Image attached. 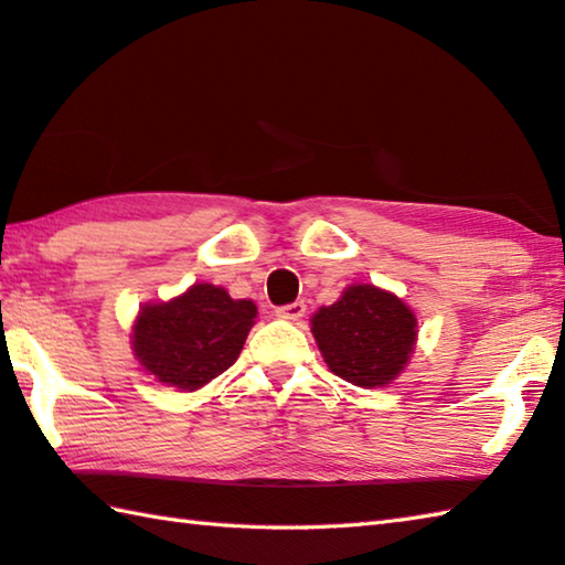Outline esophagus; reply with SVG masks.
Wrapping results in <instances>:
<instances>
[{"mask_svg": "<svg viewBox=\"0 0 565 565\" xmlns=\"http://www.w3.org/2000/svg\"><path fill=\"white\" fill-rule=\"evenodd\" d=\"M306 313V303L303 301H294V303H286L276 309V316L284 318V321H299Z\"/></svg>", "mask_w": 565, "mask_h": 565, "instance_id": "esophagus-1", "label": "esophagus"}]
</instances>
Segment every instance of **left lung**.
<instances>
[{"instance_id": "1", "label": "left lung", "mask_w": 565, "mask_h": 565, "mask_svg": "<svg viewBox=\"0 0 565 565\" xmlns=\"http://www.w3.org/2000/svg\"><path fill=\"white\" fill-rule=\"evenodd\" d=\"M326 365L358 387H383L403 373L417 341V318L395 294L353 284L311 318Z\"/></svg>"}]
</instances>
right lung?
Wrapping results in <instances>:
<instances>
[{"label":"right lung","instance_id":"add662e5","mask_svg":"<svg viewBox=\"0 0 565 565\" xmlns=\"http://www.w3.org/2000/svg\"><path fill=\"white\" fill-rule=\"evenodd\" d=\"M254 318V301L194 284L175 299L142 306L132 323V353L156 381L192 393L237 361Z\"/></svg>","mask_w":565,"mask_h":565}]
</instances>
